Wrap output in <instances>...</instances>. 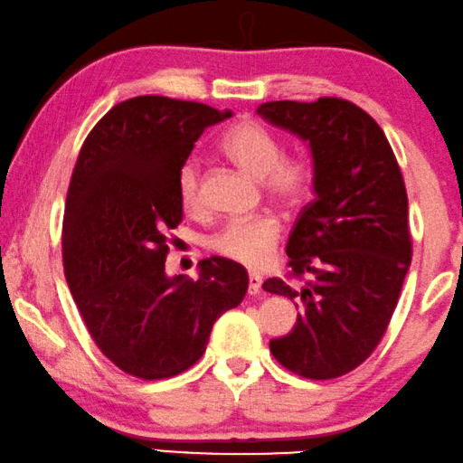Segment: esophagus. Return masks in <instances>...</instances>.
<instances>
[{"label":"esophagus","mask_w":463,"mask_h":463,"mask_svg":"<svg viewBox=\"0 0 463 463\" xmlns=\"http://www.w3.org/2000/svg\"><path fill=\"white\" fill-rule=\"evenodd\" d=\"M260 289H262V277L250 272V288H247V291H250V296H258Z\"/></svg>","instance_id":"esophagus-1"}]
</instances>
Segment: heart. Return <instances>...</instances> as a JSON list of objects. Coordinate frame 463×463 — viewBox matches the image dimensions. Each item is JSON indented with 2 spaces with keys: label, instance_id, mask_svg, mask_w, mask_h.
<instances>
[{
  "label": "heart",
  "instance_id": "1",
  "mask_svg": "<svg viewBox=\"0 0 463 463\" xmlns=\"http://www.w3.org/2000/svg\"><path fill=\"white\" fill-rule=\"evenodd\" d=\"M222 151L245 174L262 178L266 193L285 205H298L312 186V167L299 157H285L283 142L256 121L234 126L222 140ZM175 194L186 212L199 207V167L184 161L175 174ZM281 224L275 216H253L226 222L210 241L212 251L243 266H262L275 251Z\"/></svg>",
  "mask_w": 463,
  "mask_h": 463
}]
</instances>
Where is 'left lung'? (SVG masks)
Instances as JSON below:
<instances>
[{
	"label": "left lung",
	"instance_id": "8db88e82",
	"mask_svg": "<svg viewBox=\"0 0 463 463\" xmlns=\"http://www.w3.org/2000/svg\"><path fill=\"white\" fill-rule=\"evenodd\" d=\"M258 115L308 142L315 172L288 241L289 277L312 279L262 285L299 310L270 353L298 375L334 380L369 359L399 302L411 264L405 182L382 128L353 102L277 100Z\"/></svg>",
	"mask_w": 463,
	"mask_h": 463
}]
</instances>
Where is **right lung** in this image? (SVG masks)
I'll return each instance as SVG.
<instances>
[{"label":"right lung","mask_w":463,"mask_h":463,"mask_svg":"<svg viewBox=\"0 0 463 463\" xmlns=\"http://www.w3.org/2000/svg\"><path fill=\"white\" fill-rule=\"evenodd\" d=\"M231 110L165 96L115 104L83 142L62 222L64 277L83 323L110 363L165 380L201 359L216 318L250 279L213 256L199 279L167 277V231L182 222L175 174L205 128Z\"/></svg>","instance_id":"add662e5"}]
</instances>
